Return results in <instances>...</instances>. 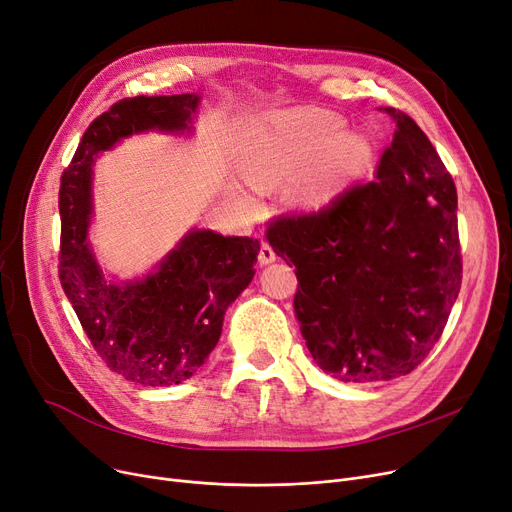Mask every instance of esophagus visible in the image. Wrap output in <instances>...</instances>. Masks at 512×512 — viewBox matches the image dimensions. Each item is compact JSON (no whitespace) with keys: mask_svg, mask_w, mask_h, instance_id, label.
<instances>
[{"mask_svg":"<svg viewBox=\"0 0 512 512\" xmlns=\"http://www.w3.org/2000/svg\"><path fill=\"white\" fill-rule=\"evenodd\" d=\"M259 263L261 265H267V263H274L276 261V251L267 245V242H261V249H259V255H257Z\"/></svg>","mask_w":512,"mask_h":512,"instance_id":"34e87169","label":"esophagus"}]
</instances>
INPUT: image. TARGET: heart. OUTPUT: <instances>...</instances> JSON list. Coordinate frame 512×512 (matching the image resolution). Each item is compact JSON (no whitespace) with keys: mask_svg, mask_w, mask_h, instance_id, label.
<instances>
[{"mask_svg":"<svg viewBox=\"0 0 512 512\" xmlns=\"http://www.w3.org/2000/svg\"><path fill=\"white\" fill-rule=\"evenodd\" d=\"M344 132L324 110H294L255 122L240 151V170L255 188L274 186L292 173L284 197L299 211H317L338 199L371 166L373 145Z\"/></svg>","mask_w":512,"mask_h":512,"instance_id":"b5f03b06","label":"heart"}]
</instances>
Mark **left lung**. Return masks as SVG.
Listing matches in <instances>:
<instances>
[{"label": "left lung", "mask_w": 512, "mask_h": 512, "mask_svg": "<svg viewBox=\"0 0 512 512\" xmlns=\"http://www.w3.org/2000/svg\"><path fill=\"white\" fill-rule=\"evenodd\" d=\"M384 112L396 130L371 182L267 226L276 255L297 267L294 315L311 357L353 384L417 369L463 280L454 180L413 118Z\"/></svg>", "instance_id": "8db88e82"}]
</instances>
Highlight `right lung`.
Here are the masks:
<instances>
[{
  "mask_svg": "<svg viewBox=\"0 0 512 512\" xmlns=\"http://www.w3.org/2000/svg\"><path fill=\"white\" fill-rule=\"evenodd\" d=\"M199 95L128 97L85 130L60 184V282L97 355L143 386L182 384L203 367L230 303L249 286L259 240L191 230L143 280L107 282L89 245L91 166L132 132H182Z\"/></svg>",
  "mask_w": 512,
  "mask_h": 512,
  "instance_id": "right-lung-1",
  "label": "right lung"
}]
</instances>
